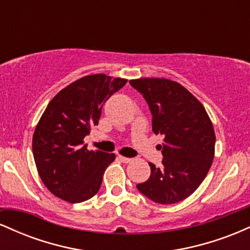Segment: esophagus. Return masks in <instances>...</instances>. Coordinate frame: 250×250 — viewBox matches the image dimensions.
I'll use <instances>...</instances> for the list:
<instances>
[{
    "mask_svg": "<svg viewBox=\"0 0 250 250\" xmlns=\"http://www.w3.org/2000/svg\"><path fill=\"white\" fill-rule=\"evenodd\" d=\"M119 159H120V161H122L123 163H129V162L133 161V159H130V157L121 156V155H119Z\"/></svg>",
    "mask_w": 250,
    "mask_h": 250,
    "instance_id": "obj_1",
    "label": "esophagus"
}]
</instances>
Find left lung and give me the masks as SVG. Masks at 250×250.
Segmentation results:
<instances>
[{"mask_svg": "<svg viewBox=\"0 0 250 250\" xmlns=\"http://www.w3.org/2000/svg\"><path fill=\"white\" fill-rule=\"evenodd\" d=\"M147 101L153 131L165 136L162 167L150 166V176L136 186L156 203L173 205L199 188L210 169L215 151L213 123L199 100L180 83L167 79L129 81Z\"/></svg>", "mask_w": 250, "mask_h": 250, "instance_id": "left-lung-1", "label": "left lung"}]
</instances>
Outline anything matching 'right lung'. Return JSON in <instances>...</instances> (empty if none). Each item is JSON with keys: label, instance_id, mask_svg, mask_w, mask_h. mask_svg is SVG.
I'll return each mask as SVG.
<instances>
[{"label": "right lung", "instance_id": "right-lung-1", "mask_svg": "<svg viewBox=\"0 0 250 250\" xmlns=\"http://www.w3.org/2000/svg\"><path fill=\"white\" fill-rule=\"evenodd\" d=\"M127 83L104 74L70 83L49 102L33 136V154L44 186L70 203L87 201L100 190L115 154L88 150L83 139L99 125L103 103Z\"/></svg>", "mask_w": 250, "mask_h": 250}]
</instances>
